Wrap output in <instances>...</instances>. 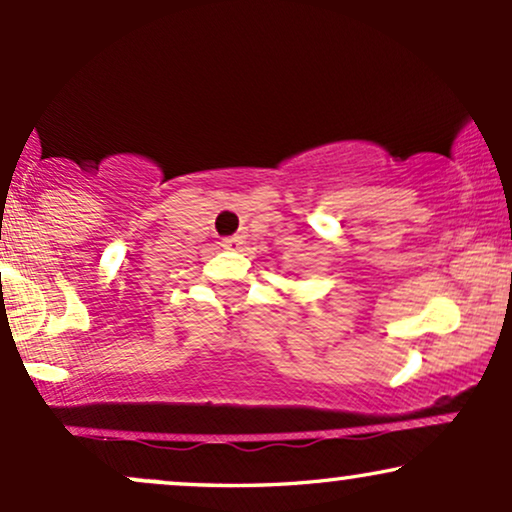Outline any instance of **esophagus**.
<instances>
[{
    "instance_id": "esophagus-1",
    "label": "esophagus",
    "mask_w": 512,
    "mask_h": 512,
    "mask_svg": "<svg viewBox=\"0 0 512 512\" xmlns=\"http://www.w3.org/2000/svg\"><path fill=\"white\" fill-rule=\"evenodd\" d=\"M223 248L226 250H240V245H243V238L240 236H231V238H223Z\"/></svg>"
}]
</instances>
